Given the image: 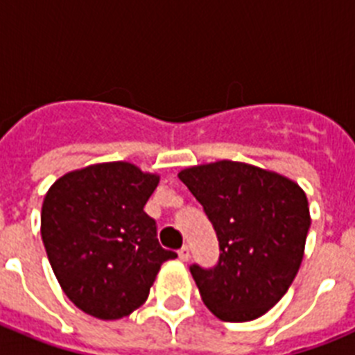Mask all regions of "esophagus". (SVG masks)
Segmentation results:
<instances>
[{"instance_id":"1","label":"esophagus","mask_w":355,"mask_h":355,"mask_svg":"<svg viewBox=\"0 0 355 355\" xmlns=\"http://www.w3.org/2000/svg\"><path fill=\"white\" fill-rule=\"evenodd\" d=\"M178 254H180L181 261H188V259H190V249H188L187 245H184L183 249H180V252Z\"/></svg>"}]
</instances>
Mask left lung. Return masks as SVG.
Returning <instances> with one entry per match:
<instances>
[{
  "label": "left lung",
  "instance_id": "8db88e82",
  "mask_svg": "<svg viewBox=\"0 0 355 355\" xmlns=\"http://www.w3.org/2000/svg\"><path fill=\"white\" fill-rule=\"evenodd\" d=\"M180 180L213 224L220 256L190 266L202 302L224 322H250L283 299L304 258L311 216L295 181L249 163L220 159Z\"/></svg>",
  "mask_w": 355,
  "mask_h": 355
}]
</instances>
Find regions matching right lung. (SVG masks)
I'll list each match as a JSON object with an SVG mask.
<instances>
[{"label":"right lung","mask_w":355,"mask_h":355,"mask_svg":"<svg viewBox=\"0 0 355 355\" xmlns=\"http://www.w3.org/2000/svg\"><path fill=\"white\" fill-rule=\"evenodd\" d=\"M158 174L128 162L67 172L49 188L40 234L62 290L81 311L117 320L149 297L159 266L178 258L156 238V222L144 206Z\"/></svg>","instance_id":"add662e5"}]
</instances>
